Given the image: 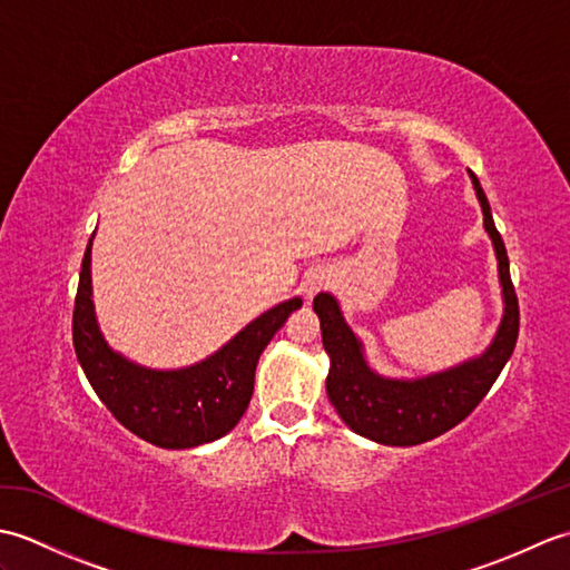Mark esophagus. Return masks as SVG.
Listing matches in <instances>:
<instances>
[{
	"instance_id": "1",
	"label": "esophagus",
	"mask_w": 570,
	"mask_h": 570,
	"mask_svg": "<svg viewBox=\"0 0 570 570\" xmlns=\"http://www.w3.org/2000/svg\"><path fill=\"white\" fill-rule=\"evenodd\" d=\"M335 282V274L331 269H325V266H318V269H311L304 278V284H301V292H304L306 298H313L323 288L333 286Z\"/></svg>"
}]
</instances>
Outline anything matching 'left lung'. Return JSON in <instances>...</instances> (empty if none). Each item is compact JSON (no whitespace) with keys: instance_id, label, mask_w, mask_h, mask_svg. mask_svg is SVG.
I'll list each match as a JSON object with an SVG mask.
<instances>
[{"instance_id":"obj_1","label":"left lung","mask_w":570,"mask_h":570,"mask_svg":"<svg viewBox=\"0 0 570 570\" xmlns=\"http://www.w3.org/2000/svg\"><path fill=\"white\" fill-rule=\"evenodd\" d=\"M468 174L482 208V225H485L494 257H498L504 304L498 333L480 355L448 370L423 374V377H384L370 367L365 345L347 325L337 298L331 294H318L313 298V311L318 313L321 321L323 347L331 357L325 392L345 426L374 443L419 445L451 431L482 402V396L490 392L507 360L514 353L519 306L510 278V259H507L504 242L494 227L485 190L475 174Z\"/></svg>"}]
</instances>
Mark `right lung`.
I'll return each instance as SVG.
<instances>
[{
    "instance_id": "add662e5",
    "label": "right lung",
    "mask_w": 570,
    "mask_h": 570,
    "mask_svg": "<svg viewBox=\"0 0 570 570\" xmlns=\"http://www.w3.org/2000/svg\"><path fill=\"white\" fill-rule=\"evenodd\" d=\"M92 239L95 233L80 266L72 345L95 394L125 429L159 448L184 451L223 439L249 406L254 370L264 347L304 301L288 298L262 313L196 365L144 367L110 347L100 331L92 301Z\"/></svg>"
}]
</instances>
